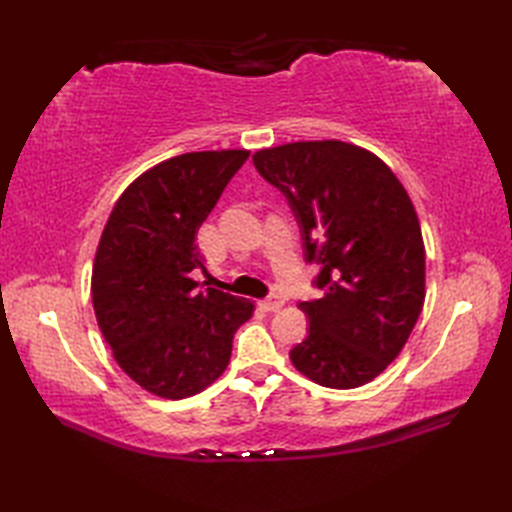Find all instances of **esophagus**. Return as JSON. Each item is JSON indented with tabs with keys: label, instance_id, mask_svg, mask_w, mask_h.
Wrapping results in <instances>:
<instances>
[{
	"label": "esophagus",
	"instance_id": "esophagus-1",
	"mask_svg": "<svg viewBox=\"0 0 512 512\" xmlns=\"http://www.w3.org/2000/svg\"><path fill=\"white\" fill-rule=\"evenodd\" d=\"M284 303H286V299L281 297V295H270V297L259 301V306H262L268 312H277L281 306H284Z\"/></svg>",
	"mask_w": 512,
	"mask_h": 512
}]
</instances>
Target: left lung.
<instances>
[{"mask_svg": "<svg viewBox=\"0 0 512 512\" xmlns=\"http://www.w3.org/2000/svg\"><path fill=\"white\" fill-rule=\"evenodd\" d=\"M286 195L321 299L303 301L310 330L292 347L303 376L332 389L374 380L405 347L424 303V244L400 180L372 151L301 140L253 156Z\"/></svg>", "mask_w": 512, "mask_h": 512, "instance_id": "obj_1", "label": "left lung"}]
</instances>
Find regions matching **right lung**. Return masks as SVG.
I'll list each match as a JSON object with an SVG mask.
<instances>
[{"label":"right lung","instance_id":"1","mask_svg":"<svg viewBox=\"0 0 512 512\" xmlns=\"http://www.w3.org/2000/svg\"><path fill=\"white\" fill-rule=\"evenodd\" d=\"M246 149L191 151L138 176L107 220L92 268V303L116 363L160 398L200 394L231 361L253 301L202 288L195 235Z\"/></svg>","mask_w":512,"mask_h":512}]
</instances>
